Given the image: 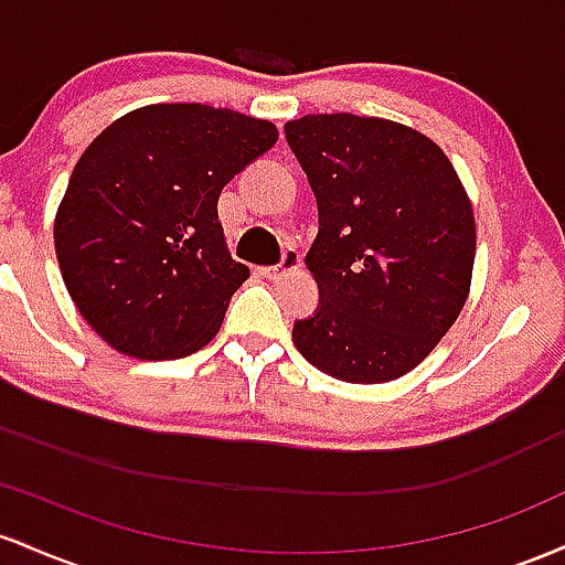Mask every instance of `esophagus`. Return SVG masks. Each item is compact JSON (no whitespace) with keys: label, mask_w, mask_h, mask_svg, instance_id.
<instances>
[{"label":"esophagus","mask_w":565,"mask_h":565,"mask_svg":"<svg viewBox=\"0 0 565 565\" xmlns=\"http://www.w3.org/2000/svg\"><path fill=\"white\" fill-rule=\"evenodd\" d=\"M299 266H301V253L294 250V248H288V250L282 253V262L280 264H277V266H266L264 277H269V280H280L285 271H294V269H299Z\"/></svg>","instance_id":"34e87169"}]
</instances>
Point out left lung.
<instances>
[{
	"label": "left lung",
	"instance_id": "obj_1",
	"mask_svg": "<svg viewBox=\"0 0 565 565\" xmlns=\"http://www.w3.org/2000/svg\"><path fill=\"white\" fill-rule=\"evenodd\" d=\"M285 136L320 211L303 264L322 303L294 326L296 350L339 382H395L470 296L478 239L465 183L433 138L392 119L307 114Z\"/></svg>",
	"mask_w": 565,
	"mask_h": 565
}]
</instances>
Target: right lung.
Wrapping results in <instances>:
<instances>
[{
  "label": "right lung",
  "mask_w": 565,
  "mask_h": 565,
  "mask_svg": "<svg viewBox=\"0 0 565 565\" xmlns=\"http://www.w3.org/2000/svg\"><path fill=\"white\" fill-rule=\"evenodd\" d=\"M277 136L269 119L234 109L149 104L82 151L55 213V256L106 344L136 360L211 344L250 277L226 248L221 189Z\"/></svg>",
  "instance_id": "right-lung-1"
}]
</instances>
